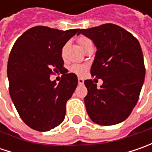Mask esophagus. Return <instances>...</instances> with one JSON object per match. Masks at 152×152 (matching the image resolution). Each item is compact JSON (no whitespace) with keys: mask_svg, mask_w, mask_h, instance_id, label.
Returning <instances> with one entry per match:
<instances>
[{"mask_svg":"<svg viewBox=\"0 0 152 152\" xmlns=\"http://www.w3.org/2000/svg\"><path fill=\"white\" fill-rule=\"evenodd\" d=\"M84 81H85V79H83V78H80V77H79V78H78V82H79V85H84Z\"/></svg>","mask_w":152,"mask_h":152,"instance_id":"obj_1","label":"esophagus"}]
</instances>
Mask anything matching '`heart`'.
I'll list each match as a JSON object with an SVG mask.
<instances>
[{
	"label": "heart",
	"mask_w": 152,
	"mask_h": 152,
	"mask_svg": "<svg viewBox=\"0 0 152 152\" xmlns=\"http://www.w3.org/2000/svg\"><path fill=\"white\" fill-rule=\"evenodd\" d=\"M78 44L80 46V48L82 49V50H85L89 45H92L91 43V39L89 38H87V37H85V36H80L78 38ZM64 48H65V46H64ZM64 48H63V50H64ZM62 50V51H63ZM86 69H87V67L85 65H81V64H74L73 65L72 67H71V71L73 72V73H76V74H78V75H82V74H84V73L86 72Z\"/></svg>",
	"instance_id": "obj_1"
}]
</instances>
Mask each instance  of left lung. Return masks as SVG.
Masks as SVG:
<instances>
[{
	"label": "left lung",
	"mask_w": 152,
	"mask_h": 152,
	"mask_svg": "<svg viewBox=\"0 0 152 152\" xmlns=\"http://www.w3.org/2000/svg\"><path fill=\"white\" fill-rule=\"evenodd\" d=\"M80 34L96 47L91 73L103 80L100 89L91 79L85 81L87 113L100 125L120 124L135 107L145 80L140 45L133 34L113 23L80 29Z\"/></svg>",
	"instance_id": "8db88e82"
}]
</instances>
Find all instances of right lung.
I'll use <instances>...</instances> for the list:
<instances>
[{
	"mask_svg": "<svg viewBox=\"0 0 152 152\" xmlns=\"http://www.w3.org/2000/svg\"><path fill=\"white\" fill-rule=\"evenodd\" d=\"M79 28L58 30L45 26L28 29L13 45L9 55V93L22 120L31 129L50 131L64 120L66 103L78 85L75 73H65L62 48ZM63 73L56 84L50 79Z\"/></svg>",
	"mask_w": 152,
	"mask_h": 152,
	"instance_id": "right-lung-1",
	"label": "right lung"
}]
</instances>
